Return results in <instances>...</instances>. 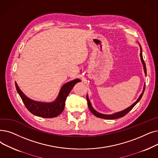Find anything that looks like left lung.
<instances>
[{
	"mask_svg": "<svg viewBox=\"0 0 158 158\" xmlns=\"http://www.w3.org/2000/svg\"><path fill=\"white\" fill-rule=\"evenodd\" d=\"M139 46H140V49H141V52H140V57H141V62H142V64L143 65V68H144V72H145V75H147V68H146V65H145V61H144L143 60V55H142V49H141V45L139 44ZM145 85H144V87H143V92L141 93V94L140 95V96L139 97V98L138 99V100H137L134 103H133L131 106H129L128 108H126L125 110H124L123 111H121V112H116L115 114H110V115H106V114H101V113H99L98 112H97L95 110V109H94V108L92 107V105H91V102L90 101V100H89L88 99V95H86V99H87V102H88V108L89 109H90V112L95 116H97L98 118H102V119H118V118H122L123 117V116H125L127 114H128L131 110L134 108V106L138 103V102L139 101V100L141 99L142 96L143 95V93H144V91H145Z\"/></svg>",
	"mask_w": 158,
	"mask_h": 158,
	"instance_id": "8db88e82",
	"label": "left lung"
}]
</instances>
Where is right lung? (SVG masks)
Instances as JSON below:
<instances>
[{
  "instance_id": "1",
  "label": "right lung",
  "mask_w": 158,
  "mask_h": 158,
  "mask_svg": "<svg viewBox=\"0 0 158 158\" xmlns=\"http://www.w3.org/2000/svg\"><path fill=\"white\" fill-rule=\"evenodd\" d=\"M80 81L79 79H76L64 84L61 87L57 99L51 102L36 101L26 97L20 90L16 82L15 87L26 108L32 114L44 118H52L57 117L63 112L65 106V101L68 94H70L74 85Z\"/></svg>"
}]
</instances>
